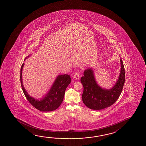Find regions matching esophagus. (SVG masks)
Segmentation results:
<instances>
[{
  "label": "esophagus",
  "instance_id": "esophagus-1",
  "mask_svg": "<svg viewBox=\"0 0 146 146\" xmlns=\"http://www.w3.org/2000/svg\"><path fill=\"white\" fill-rule=\"evenodd\" d=\"M73 78L75 79H79L80 78L79 73V72H77L75 74H74Z\"/></svg>",
  "mask_w": 146,
  "mask_h": 146
}]
</instances>
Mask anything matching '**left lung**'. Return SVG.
<instances>
[{
    "instance_id": "1",
    "label": "left lung",
    "mask_w": 146,
    "mask_h": 146,
    "mask_svg": "<svg viewBox=\"0 0 146 146\" xmlns=\"http://www.w3.org/2000/svg\"><path fill=\"white\" fill-rule=\"evenodd\" d=\"M121 70L119 78L111 89H104L99 86L91 68L85 70L80 79L83 86L82 101L87 107L92 110H102L112 105L119 98L125 82V69L120 59Z\"/></svg>"
}]
</instances>
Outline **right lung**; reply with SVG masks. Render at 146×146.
Instances as JSON below:
<instances>
[{
    "label": "right lung",
    "mask_w": 146,
    "mask_h": 146,
    "mask_svg": "<svg viewBox=\"0 0 146 146\" xmlns=\"http://www.w3.org/2000/svg\"><path fill=\"white\" fill-rule=\"evenodd\" d=\"M24 65V63L23 64L21 68V84L23 92L27 100L33 107L41 111L48 112L56 110L62 103L65 90L71 81L70 76L68 74L59 75L56 77L47 94L42 99L37 100L30 97L24 88L22 81V70Z\"/></svg>",
    "instance_id": "add662e5"
}]
</instances>
